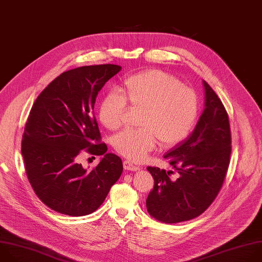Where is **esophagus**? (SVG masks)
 <instances>
[{"mask_svg": "<svg viewBox=\"0 0 262 262\" xmlns=\"http://www.w3.org/2000/svg\"><path fill=\"white\" fill-rule=\"evenodd\" d=\"M123 167H124V169H127V170H139L140 169L139 165L134 164L129 160H124L123 161Z\"/></svg>", "mask_w": 262, "mask_h": 262, "instance_id": "34e87169", "label": "esophagus"}]
</instances>
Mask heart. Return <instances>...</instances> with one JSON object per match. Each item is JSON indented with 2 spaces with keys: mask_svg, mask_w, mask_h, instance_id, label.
I'll list each match as a JSON object with an SVG mask.
<instances>
[{
  "mask_svg": "<svg viewBox=\"0 0 262 262\" xmlns=\"http://www.w3.org/2000/svg\"><path fill=\"white\" fill-rule=\"evenodd\" d=\"M119 94L106 95L99 106V119L108 129L120 127L129 108L140 111L138 130H124L113 138L114 149L130 160H141L159 141L171 148L187 138L199 114L194 91L173 76L150 70L123 81Z\"/></svg>",
  "mask_w": 262,
  "mask_h": 262,
  "instance_id": "b5f03b06",
  "label": "heart"
}]
</instances>
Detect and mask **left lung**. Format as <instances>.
I'll list each match as a JSON object with an SVG mask.
<instances>
[{"instance_id":"left-lung-1","label":"left lung","mask_w":262,"mask_h":262,"mask_svg":"<svg viewBox=\"0 0 262 262\" xmlns=\"http://www.w3.org/2000/svg\"><path fill=\"white\" fill-rule=\"evenodd\" d=\"M205 109L194 130L168 150L164 158L179 178L170 180V171L148 166L154 179L146 207L148 213L163 223H179L203 214L218 195L228 169L231 134L227 112L206 82Z\"/></svg>"}]
</instances>
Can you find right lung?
Segmentation results:
<instances>
[{
  "label": "right lung",
  "mask_w": 262,
  "mask_h": 262,
  "mask_svg": "<svg viewBox=\"0 0 262 262\" xmlns=\"http://www.w3.org/2000/svg\"><path fill=\"white\" fill-rule=\"evenodd\" d=\"M120 70L107 63L63 72L31 109L21 141L25 168L37 196L55 212L92 214L121 176L122 161L100 142L93 112L99 92ZM82 151L103 158L95 169H85L77 162Z\"/></svg>",
  "instance_id": "obj_1"
}]
</instances>
